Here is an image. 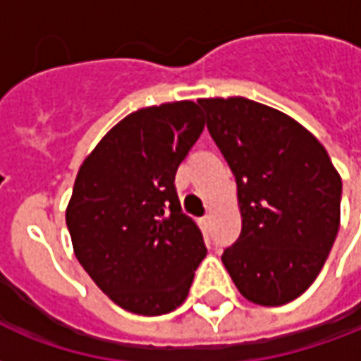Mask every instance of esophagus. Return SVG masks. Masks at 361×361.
<instances>
[{
    "mask_svg": "<svg viewBox=\"0 0 361 361\" xmlns=\"http://www.w3.org/2000/svg\"><path fill=\"white\" fill-rule=\"evenodd\" d=\"M209 219H212L209 215H204V217L200 219V225H202V227H204V228H207V225H209Z\"/></svg>",
    "mask_w": 361,
    "mask_h": 361,
    "instance_id": "1",
    "label": "esophagus"
}]
</instances>
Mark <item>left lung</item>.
<instances>
[{
  "instance_id": "1",
  "label": "left lung",
  "mask_w": 361,
  "mask_h": 361,
  "mask_svg": "<svg viewBox=\"0 0 361 361\" xmlns=\"http://www.w3.org/2000/svg\"><path fill=\"white\" fill-rule=\"evenodd\" d=\"M198 104L238 188L242 231L221 259L246 300L288 304L335 244L343 180L319 140L285 113L246 97Z\"/></svg>"
}]
</instances>
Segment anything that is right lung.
I'll use <instances>...</instances> for the list:
<instances>
[{
	"mask_svg": "<svg viewBox=\"0 0 361 361\" xmlns=\"http://www.w3.org/2000/svg\"><path fill=\"white\" fill-rule=\"evenodd\" d=\"M204 125L194 102L144 107L113 126L78 169L67 206L75 256L126 312H173L206 257L204 236L175 188Z\"/></svg>",
	"mask_w": 361,
	"mask_h": 361,
	"instance_id": "right-lung-1",
	"label": "right lung"
}]
</instances>
